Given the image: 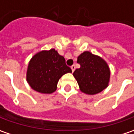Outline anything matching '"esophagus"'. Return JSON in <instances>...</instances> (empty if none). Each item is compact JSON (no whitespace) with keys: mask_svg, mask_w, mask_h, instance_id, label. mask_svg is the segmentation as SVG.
Returning a JSON list of instances; mask_svg holds the SVG:
<instances>
[{"mask_svg":"<svg viewBox=\"0 0 134 134\" xmlns=\"http://www.w3.org/2000/svg\"><path fill=\"white\" fill-rule=\"evenodd\" d=\"M75 68H76L75 65H72V66H71V70H72V72H73V71L75 70Z\"/></svg>","mask_w":134,"mask_h":134,"instance_id":"obj_1","label":"esophagus"}]
</instances>
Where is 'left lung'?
I'll return each mask as SVG.
<instances>
[{"mask_svg": "<svg viewBox=\"0 0 134 134\" xmlns=\"http://www.w3.org/2000/svg\"><path fill=\"white\" fill-rule=\"evenodd\" d=\"M80 68L73 76L80 90L88 94H95L107 88L109 80V68L106 61L89 52H84L78 57Z\"/></svg>", "mask_w": 134, "mask_h": 134, "instance_id": "8db88e82", "label": "left lung"}]
</instances>
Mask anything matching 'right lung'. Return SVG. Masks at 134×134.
Listing matches in <instances>:
<instances>
[{
	"label": "right lung",
	"instance_id": "obj_1",
	"mask_svg": "<svg viewBox=\"0 0 134 134\" xmlns=\"http://www.w3.org/2000/svg\"><path fill=\"white\" fill-rule=\"evenodd\" d=\"M72 70L65 63V59L55 49L42 51L36 54L30 61L27 81L36 91L51 94L57 88L59 79Z\"/></svg>",
	"mask_w": 134,
	"mask_h": 134
}]
</instances>
